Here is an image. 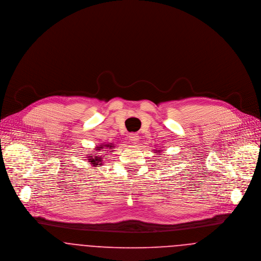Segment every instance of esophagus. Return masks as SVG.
<instances>
[{
  "instance_id": "obj_1",
  "label": "esophagus",
  "mask_w": 261,
  "mask_h": 261,
  "mask_svg": "<svg viewBox=\"0 0 261 261\" xmlns=\"http://www.w3.org/2000/svg\"><path fill=\"white\" fill-rule=\"evenodd\" d=\"M128 138H129V142L132 144H136L139 142V136L137 134H129Z\"/></svg>"
}]
</instances>
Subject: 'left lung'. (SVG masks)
<instances>
[{"label": "left lung", "mask_w": 261, "mask_h": 261, "mask_svg": "<svg viewBox=\"0 0 261 261\" xmlns=\"http://www.w3.org/2000/svg\"><path fill=\"white\" fill-rule=\"evenodd\" d=\"M161 152H162V150H160V149H155V151H154V153H156V154H161Z\"/></svg>", "instance_id": "left-lung-1"}]
</instances>
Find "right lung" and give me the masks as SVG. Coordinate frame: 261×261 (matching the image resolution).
Returning a JSON list of instances; mask_svg holds the SVG:
<instances>
[{
	"label": "right lung",
	"instance_id": "obj_1",
	"mask_svg": "<svg viewBox=\"0 0 261 261\" xmlns=\"http://www.w3.org/2000/svg\"><path fill=\"white\" fill-rule=\"evenodd\" d=\"M107 148H110L112 149L114 148V146L111 144V145H101L99 147H96V151H99L100 149H102V151H106ZM112 152V151H111ZM108 153V152H107ZM99 154H102L101 152H94V153H89L87 154V161L90 163V165H92L93 167H99L102 165V161H103V155H99Z\"/></svg>",
	"mask_w": 261,
	"mask_h": 261
}]
</instances>
